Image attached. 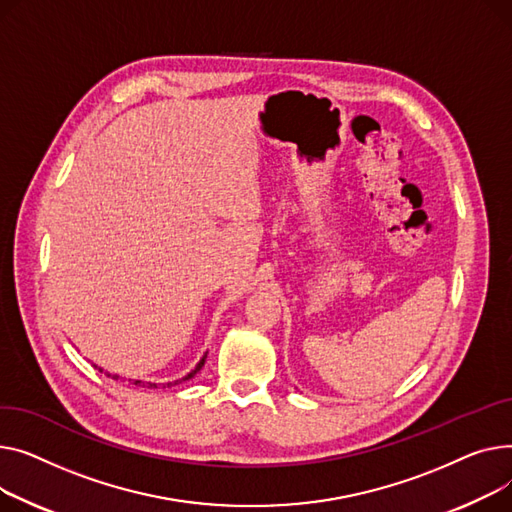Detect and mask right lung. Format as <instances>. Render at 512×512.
Segmentation results:
<instances>
[{
  "mask_svg": "<svg viewBox=\"0 0 512 512\" xmlns=\"http://www.w3.org/2000/svg\"><path fill=\"white\" fill-rule=\"evenodd\" d=\"M204 359H206V353L202 355V359H200V362L196 364V368H194L192 372H188L184 378L173 380V382H165V384H157V382H142V380H130V382H134L136 386H142V388H161V386H163V388H165V386L169 388V386H175V384H182L184 380H190V378H194V376H196V374L202 370V366H204ZM95 368H99V366H95ZM99 372H103V368H99ZM105 374H107L109 378H113V380H119V376H117V374H109V372H105Z\"/></svg>",
  "mask_w": 512,
  "mask_h": 512,
  "instance_id": "add662e5",
  "label": "right lung"
}]
</instances>
